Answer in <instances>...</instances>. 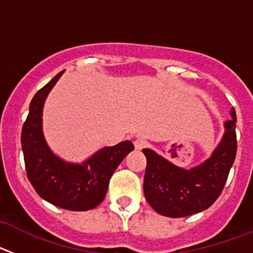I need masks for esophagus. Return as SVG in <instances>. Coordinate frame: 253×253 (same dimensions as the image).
<instances>
[{
  "label": "esophagus",
  "instance_id": "34e87169",
  "mask_svg": "<svg viewBox=\"0 0 253 253\" xmlns=\"http://www.w3.org/2000/svg\"><path fill=\"white\" fill-rule=\"evenodd\" d=\"M147 146H148V142H147L144 138H137V139L134 140V147H135V149H138V151L146 148Z\"/></svg>",
  "mask_w": 253,
  "mask_h": 253
}]
</instances>
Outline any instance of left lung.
Returning a JSON list of instances; mask_svg holds the SVG:
<instances>
[{"label": "left lung", "mask_w": 253, "mask_h": 253, "mask_svg": "<svg viewBox=\"0 0 253 253\" xmlns=\"http://www.w3.org/2000/svg\"><path fill=\"white\" fill-rule=\"evenodd\" d=\"M225 123V134L213 156L190 169L173 166L151 149H143L147 158L144 196L157 213L181 218L208 209L222 194L237 153L236 110Z\"/></svg>", "instance_id": "left-lung-1"}]
</instances>
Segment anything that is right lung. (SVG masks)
<instances>
[{
  "label": "right lung",
  "instance_id": "right-lung-1",
  "mask_svg": "<svg viewBox=\"0 0 253 253\" xmlns=\"http://www.w3.org/2000/svg\"><path fill=\"white\" fill-rule=\"evenodd\" d=\"M63 71L33 97L21 130V146L29 181L40 198L62 209L84 211L105 199L116 167L134 149L129 140L99 151L84 165L60 161L46 146L42 131V110L46 95Z\"/></svg>",
  "mask_w": 253,
  "mask_h": 253
}]
</instances>
